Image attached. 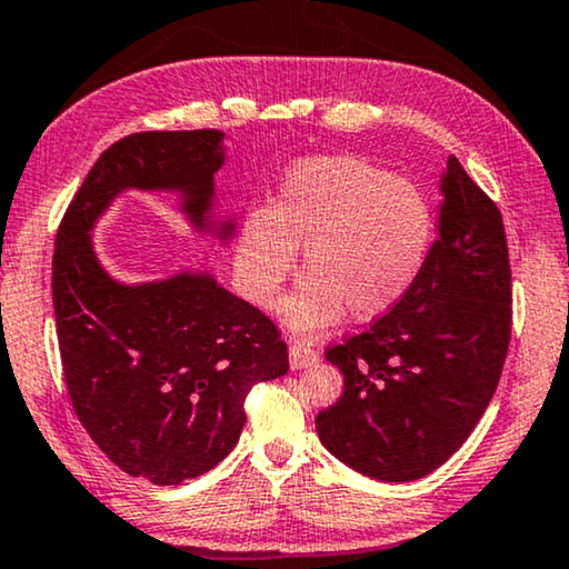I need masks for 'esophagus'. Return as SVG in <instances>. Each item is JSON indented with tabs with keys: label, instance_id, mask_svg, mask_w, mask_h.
<instances>
[{
	"label": "esophagus",
	"instance_id": "1",
	"mask_svg": "<svg viewBox=\"0 0 569 569\" xmlns=\"http://www.w3.org/2000/svg\"><path fill=\"white\" fill-rule=\"evenodd\" d=\"M318 361V351H315L310 340H300V338H292L290 340V369H308Z\"/></svg>",
	"mask_w": 569,
	"mask_h": 569
}]
</instances>
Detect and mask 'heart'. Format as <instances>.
Wrapping results in <instances>:
<instances>
[{
    "label": "heart",
    "instance_id": "obj_1",
    "mask_svg": "<svg viewBox=\"0 0 569 569\" xmlns=\"http://www.w3.org/2000/svg\"><path fill=\"white\" fill-rule=\"evenodd\" d=\"M435 239L422 190L358 157H312L284 174L279 200L243 218L236 277L259 308L274 302L297 249L308 274L279 305L295 333L328 328L340 315L376 320L405 300Z\"/></svg>",
    "mask_w": 569,
    "mask_h": 569
}]
</instances>
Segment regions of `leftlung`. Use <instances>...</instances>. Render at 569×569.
Wrapping results in <instances>:
<instances>
[{
    "mask_svg": "<svg viewBox=\"0 0 569 569\" xmlns=\"http://www.w3.org/2000/svg\"><path fill=\"white\" fill-rule=\"evenodd\" d=\"M437 239L412 290L369 330L330 348L343 397L315 419L330 456L407 483L456 452L501 379L511 338L503 221L456 157L440 174Z\"/></svg>",
    "mask_w": 569,
    "mask_h": 569,
    "instance_id": "8db88e82",
    "label": "left lung"
}]
</instances>
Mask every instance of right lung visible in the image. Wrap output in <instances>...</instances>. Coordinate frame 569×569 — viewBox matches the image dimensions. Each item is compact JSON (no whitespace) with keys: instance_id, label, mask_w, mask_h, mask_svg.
<instances>
[{"instance_id":"1","label":"right lung","mask_w":569,"mask_h":569,"mask_svg":"<svg viewBox=\"0 0 569 569\" xmlns=\"http://www.w3.org/2000/svg\"><path fill=\"white\" fill-rule=\"evenodd\" d=\"M223 139L218 129L119 139L56 236L52 308L73 409L111 462L154 486L218 466L239 442L249 389L290 369L272 320L211 269L124 282L96 254V223L127 190L172 196L190 229L229 247L239 218L218 213Z\"/></svg>"}]
</instances>
